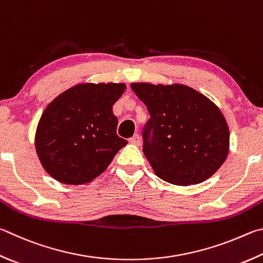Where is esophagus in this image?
Returning a JSON list of instances; mask_svg holds the SVG:
<instances>
[{
	"label": "esophagus",
	"instance_id": "1",
	"mask_svg": "<svg viewBox=\"0 0 263 263\" xmlns=\"http://www.w3.org/2000/svg\"><path fill=\"white\" fill-rule=\"evenodd\" d=\"M128 141H130L132 145H136V146H139L141 144V139H140L139 135H135L132 138H130V140Z\"/></svg>",
	"mask_w": 263,
	"mask_h": 263
}]
</instances>
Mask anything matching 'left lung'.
<instances>
[{
  "mask_svg": "<svg viewBox=\"0 0 263 263\" xmlns=\"http://www.w3.org/2000/svg\"><path fill=\"white\" fill-rule=\"evenodd\" d=\"M131 88L151 115L142 151L157 177L189 186L202 183L221 168L229 154L230 132L212 100L181 84L132 83Z\"/></svg>",
  "mask_w": 263,
  "mask_h": 263,
  "instance_id": "8db88e82",
  "label": "left lung"
}]
</instances>
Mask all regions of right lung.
<instances>
[{
	"label": "right lung",
	"mask_w": 263,
	"mask_h": 263,
	"mask_svg": "<svg viewBox=\"0 0 263 263\" xmlns=\"http://www.w3.org/2000/svg\"><path fill=\"white\" fill-rule=\"evenodd\" d=\"M123 83L78 84L47 106L37 123L35 151L44 169L68 185L90 183L127 144L116 133L112 106Z\"/></svg>",
	"instance_id": "add662e5"
}]
</instances>
